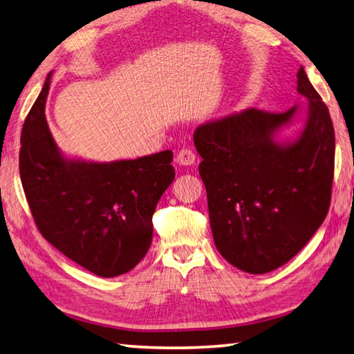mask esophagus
<instances>
[{
  "instance_id": "34e87169",
  "label": "esophagus",
  "mask_w": 354,
  "mask_h": 354,
  "mask_svg": "<svg viewBox=\"0 0 354 354\" xmlns=\"http://www.w3.org/2000/svg\"><path fill=\"white\" fill-rule=\"evenodd\" d=\"M195 160H196L195 153L192 151L190 149H183L176 155V164H179V165H185V167L194 165Z\"/></svg>"
}]
</instances>
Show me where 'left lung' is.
Instances as JSON below:
<instances>
[{"label": "left lung", "instance_id": "1", "mask_svg": "<svg viewBox=\"0 0 354 354\" xmlns=\"http://www.w3.org/2000/svg\"><path fill=\"white\" fill-rule=\"evenodd\" d=\"M297 93L306 105L280 114L248 108L205 122L194 133L215 246L249 274L271 272L291 260L330 209V111L304 68ZM299 120L304 122L291 135L281 134Z\"/></svg>", "mask_w": 354, "mask_h": 354}]
</instances>
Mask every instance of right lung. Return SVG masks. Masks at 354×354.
I'll use <instances>...</instances> for the list:
<instances>
[{
	"instance_id": "add662e5",
	"label": "right lung",
	"mask_w": 354,
	"mask_h": 354,
	"mask_svg": "<svg viewBox=\"0 0 354 354\" xmlns=\"http://www.w3.org/2000/svg\"><path fill=\"white\" fill-rule=\"evenodd\" d=\"M50 75L23 125L24 194L55 249L99 277H118L149 252L156 204L175 179L173 153L111 162L63 155L44 115Z\"/></svg>"
}]
</instances>
